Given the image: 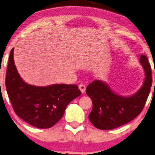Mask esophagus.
Listing matches in <instances>:
<instances>
[{
    "label": "esophagus",
    "instance_id": "1",
    "mask_svg": "<svg viewBox=\"0 0 155 155\" xmlns=\"http://www.w3.org/2000/svg\"><path fill=\"white\" fill-rule=\"evenodd\" d=\"M79 89H80V91H81L82 93H84V92H85V91H86V86L84 85V84H81L79 86Z\"/></svg>",
    "mask_w": 155,
    "mask_h": 155
}]
</instances>
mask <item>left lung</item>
I'll use <instances>...</instances> for the list:
<instances>
[{"instance_id": "obj_1", "label": "left lung", "mask_w": 155, "mask_h": 155, "mask_svg": "<svg viewBox=\"0 0 155 155\" xmlns=\"http://www.w3.org/2000/svg\"><path fill=\"white\" fill-rule=\"evenodd\" d=\"M140 63L145 72V79L141 89L131 97L116 94L107 84L99 80H94L88 85L86 93L93 104L89 119L97 129L117 128L130 122L142 112L150 94L152 77L150 64L145 55H141Z\"/></svg>"}]
</instances>
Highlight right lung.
<instances>
[{
	"label": "right lung",
	"instance_id": "obj_1",
	"mask_svg": "<svg viewBox=\"0 0 155 155\" xmlns=\"http://www.w3.org/2000/svg\"><path fill=\"white\" fill-rule=\"evenodd\" d=\"M5 87L15 113L37 128H50L63 117L66 107L81 95L76 84H53L45 87L25 83L18 73L11 51Z\"/></svg>",
	"mask_w": 155,
	"mask_h": 155
}]
</instances>
